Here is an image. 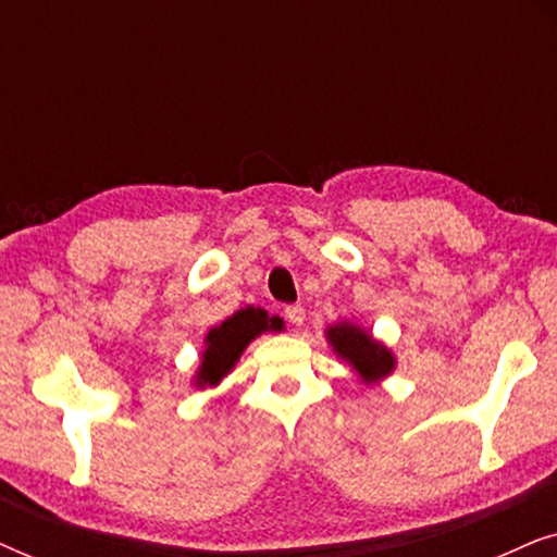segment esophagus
Segmentation results:
<instances>
[{
	"mask_svg": "<svg viewBox=\"0 0 557 557\" xmlns=\"http://www.w3.org/2000/svg\"><path fill=\"white\" fill-rule=\"evenodd\" d=\"M284 317L292 322L294 326H301L304 319H307V311H304V307H299V304H292V307L284 309Z\"/></svg>",
	"mask_w": 557,
	"mask_h": 557,
	"instance_id": "34e87169",
	"label": "esophagus"
}]
</instances>
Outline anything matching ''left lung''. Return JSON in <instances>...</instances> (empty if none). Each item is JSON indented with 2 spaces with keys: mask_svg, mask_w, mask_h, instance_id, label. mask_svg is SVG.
I'll return each instance as SVG.
<instances>
[{
  "mask_svg": "<svg viewBox=\"0 0 557 557\" xmlns=\"http://www.w3.org/2000/svg\"><path fill=\"white\" fill-rule=\"evenodd\" d=\"M326 337H330L334 352L352 364L364 383H375V380L391 375L395 364L393 355L360 326L337 324L326 332Z\"/></svg>",
  "mask_w": 557,
  "mask_h": 557,
  "instance_id": "left-lung-1",
  "label": "left lung"
}]
</instances>
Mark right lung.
Returning a JSON list of instances; mask_svg holds the SVG:
<instances>
[{"label":"right lung","mask_w":557,"mask_h":557,"mask_svg":"<svg viewBox=\"0 0 557 557\" xmlns=\"http://www.w3.org/2000/svg\"><path fill=\"white\" fill-rule=\"evenodd\" d=\"M284 322L278 317H269V311L261 307H246L227 317L223 324L208 332L205 337V355L202 368L197 372V385H218L223 375L233 370L238 362L243 349L248 347L250 339H256L261 332L281 330Z\"/></svg>","instance_id":"obj_1"}]
</instances>
